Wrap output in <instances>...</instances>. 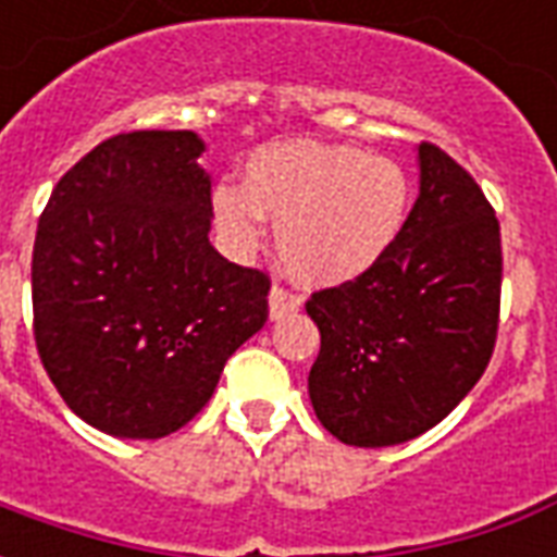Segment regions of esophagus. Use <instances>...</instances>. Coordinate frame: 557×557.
Wrapping results in <instances>:
<instances>
[{
    "mask_svg": "<svg viewBox=\"0 0 557 557\" xmlns=\"http://www.w3.org/2000/svg\"><path fill=\"white\" fill-rule=\"evenodd\" d=\"M298 307H301V295H298V292L286 289L283 283H274V286H271V295H268L271 319H283V315L295 313Z\"/></svg>",
    "mask_w": 557,
    "mask_h": 557,
    "instance_id": "esophagus-1",
    "label": "esophagus"
}]
</instances>
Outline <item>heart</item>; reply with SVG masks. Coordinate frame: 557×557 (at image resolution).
Instances as JSON below:
<instances>
[{
  "label": "heart",
  "instance_id": "heart-1",
  "mask_svg": "<svg viewBox=\"0 0 557 557\" xmlns=\"http://www.w3.org/2000/svg\"><path fill=\"white\" fill-rule=\"evenodd\" d=\"M409 172L355 146L280 143L250 154L242 184H218L211 211L242 253L277 223V253L304 283L339 286L379 265L409 220Z\"/></svg>",
  "mask_w": 557,
  "mask_h": 557
}]
</instances>
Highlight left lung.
<instances>
[{
    "label": "left lung",
    "instance_id": "left-lung-1",
    "mask_svg": "<svg viewBox=\"0 0 557 557\" xmlns=\"http://www.w3.org/2000/svg\"><path fill=\"white\" fill-rule=\"evenodd\" d=\"M418 163L420 196L391 253L307 301L322 334L307 379L315 418L355 447L432 430L478 385L498 337V218L447 151L420 143Z\"/></svg>",
    "mask_w": 557,
    "mask_h": 557
}]
</instances>
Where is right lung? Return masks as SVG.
Returning a JSON list of instances; mask_svg holds the SVG:
<instances>
[{"instance_id":"right-lung-1","label":"right lung","mask_w":557,"mask_h":557,"mask_svg":"<svg viewBox=\"0 0 557 557\" xmlns=\"http://www.w3.org/2000/svg\"><path fill=\"white\" fill-rule=\"evenodd\" d=\"M194 131L103 139L59 178L32 250L35 346L67 409L115 438H163L206 406L265 325L271 280L208 242Z\"/></svg>"}]
</instances>
